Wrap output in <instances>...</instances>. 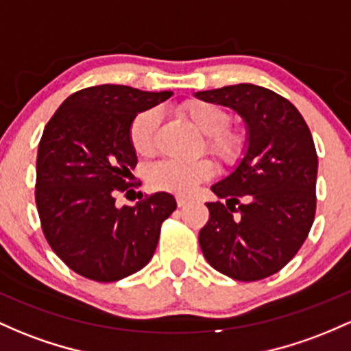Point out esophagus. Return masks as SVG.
<instances>
[{
	"label": "esophagus",
	"instance_id": "esophagus-1",
	"mask_svg": "<svg viewBox=\"0 0 351 351\" xmlns=\"http://www.w3.org/2000/svg\"><path fill=\"white\" fill-rule=\"evenodd\" d=\"M176 203H178V206H184L190 203V198L188 196H183V195H178L176 196Z\"/></svg>",
	"mask_w": 351,
	"mask_h": 351
}]
</instances>
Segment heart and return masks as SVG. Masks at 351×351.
<instances>
[{
    "mask_svg": "<svg viewBox=\"0 0 351 351\" xmlns=\"http://www.w3.org/2000/svg\"><path fill=\"white\" fill-rule=\"evenodd\" d=\"M183 114L206 136L205 148L218 163L233 167L243 155V136L230 130V114L213 103L191 99L182 106ZM160 125V111L155 108L141 111L132 119L128 140L134 153L140 156L152 155L155 149V136ZM211 175V165L206 160L180 161L161 160L148 168V182L155 190L186 195L198 183Z\"/></svg>",
    "mask_w": 351,
    "mask_h": 351,
    "instance_id": "1",
    "label": "heart"
}]
</instances>
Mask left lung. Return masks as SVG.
<instances>
[{
    "mask_svg": "<svg viewBox=\"0 0 351 351\" xmlns=\"http://www.w3.org/2000/svg\"><path fill=\"white\" fill-rule=\"evenodd\" d=\"M196 98L228 106L246 123L248 148L232 175L211 191L199 232L206 261L238 282H256L293 258L315 219L318 156L300 111L268 88L241 83L198 91Z\"/></svg>",
    "mask_w": 351,
    "mask_h": 351,
    "instance_id": "1",
    "label": "left lung"
}]
</instances>
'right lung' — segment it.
Listing matches in <instances>:
<instances>
[{"label": "right lung", "instance_id": "right-lung-1", "mask_svg": "<svg viewBox=\"0 0 351 351\" xmlns=\"http://www.w3.org/2000/svg\"><path fill=\"white\" fill-rule=\"evenodd\" d=\"M171 91L149 93L99 84L68 96L38 146L36 198L45 238L73 271L95 282H118L152 260L161 223L176 210L173 195L145 196L118 208V193L136 167L128 140L132 119Z\"/></svg>", "mask_w": 351, "mask_h": 351}]
</instances>
